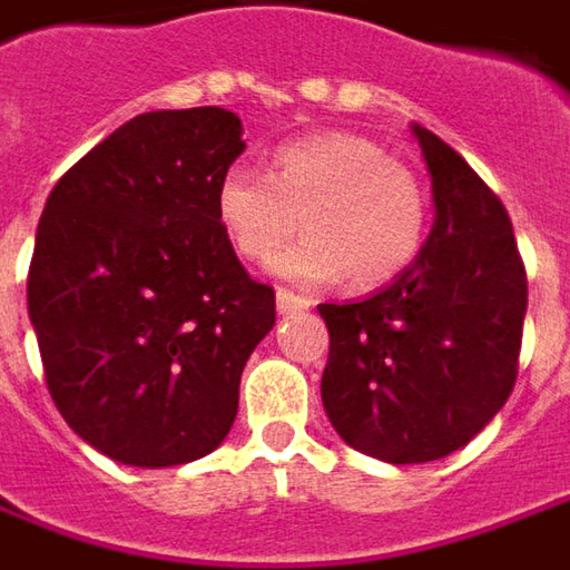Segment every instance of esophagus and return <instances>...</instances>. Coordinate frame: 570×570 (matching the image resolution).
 <instances>
[{
	"instance_id": "obj_1",
	"label": "esophagus",
	"mask_w": 570,
	"mask_h": 570,
	"mask_svg": "<svg viewBox=\"0 0 570 570\" xmlns=\"http://www.w3.org/2000/svg\"><path fill=\"white\" fill-rule=\"evenodd\" d=\"M309 301H304L301 294L288 292V288H278L276 292V309L282 316H292V313H301V309H307Z\"/></svg>"
}]
</instances>
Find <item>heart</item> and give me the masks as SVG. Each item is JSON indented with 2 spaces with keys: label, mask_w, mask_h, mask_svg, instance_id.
Instances as JSON below:
<instances>
[{
  "label": "heart",
  "mask_w": 570,
  "mask_h": 570,
  "mask_svg": "<svg viewBox=\"0 0 570 570\" xmlns=\"http://www.w3.org/2000/svg\"><path fill=\"white\" fill-rule=\"evenodd\" d=\"M214 214L238 257L269 263L301 285L344 276L356 292L387 285L410 266L428 229V195L419 176L387 158L379 142L353 132H320L278 145L266 176L229 167L214 191Z\"/></svg>",
  "instance_id": "obj_1"
}]
</instances>
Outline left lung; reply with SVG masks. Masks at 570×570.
<instances>
[{
	"mask_svg": "<svg viewBox=\"0 0 570 570\" xmlns=\"http://www.w3.org/2000/svg\"><path fill=\"white\" fill-rule=\"evenodd\" d=\"M431 173L434 226L419 257L328 325L323 406L341 441L394 465L465 446L515 387L528 276L488 183L412 124Z\"/></svg>",
	"mask_w": 570,
	"mask_h": 570,
	"instance_id": "obj_1",
	"label": "left lung"
}]
</instances>
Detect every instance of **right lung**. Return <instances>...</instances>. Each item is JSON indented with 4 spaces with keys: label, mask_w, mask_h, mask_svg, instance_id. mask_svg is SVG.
Returning a JSON list of instances; mask_svg holds the SVG:
<instances>
[{
    "label": "right lung",
    "mask_w": 570,
    "mask_h": 570,
    "mask_svg": "<svg viewBox=\"0 0 570 570\" xmlns=\"http://www.w3.org/2000/svg\"><path fill=\"white\" fill-rule=\"evenodd\" d=\"M245 151L226 108L148 111L52 188L27 309L55 406L98 453L167 469L214 453L276 294L247 276L214 214Z\"/></svg>",
    "instance_id": "add662e5"
}]
</instances>
